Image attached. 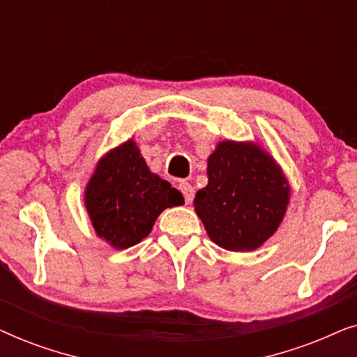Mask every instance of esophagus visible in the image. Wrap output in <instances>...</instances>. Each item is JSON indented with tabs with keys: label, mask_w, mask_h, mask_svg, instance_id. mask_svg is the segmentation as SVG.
Instances as JSON below:
<instances>
[{
	"label": "esophagus",
	"mask_w": 357,
	"mask_h": 357,
	"mask_svg": "<svg viewBox=\"0 0 357 357\" xmlns=\"http://www.w3.org/2000/svg\"><path fill=\"white\" fill-rule=\"evenodd\" d=\"M178 190L182 192L183 198H185V203L190 204L193 202V197H195V190L192 185H190L188 182H185V180H182V182L178 183Z\"/></svg>",
	"instance_id": "1"
}]
</instances>
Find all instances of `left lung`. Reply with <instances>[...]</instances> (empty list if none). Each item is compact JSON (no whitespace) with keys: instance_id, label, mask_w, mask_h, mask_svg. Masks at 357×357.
<instances>
[{"instance_id":"1","label":"left lung","mask_w":357,"mask_h":357,"mask_svg":"<svg viewBox=\"0 0 357 357\" xmlns=\"http://www.w3.org/2000/svg\"><path fill=\"white\" fill-rule=\"evenodd\" d=\"M289 197V183L271 154L255 143L227 139L208 158V185L193 204L216 245L250 252L280 227Z\"/></svg>"}]
</instances>
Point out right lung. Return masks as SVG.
Here are the masks:
<instances>
[{
	"mask_svg": "<svg viewBox=\"0 0 357 357\" xmlns=\"http://www.w3.org/2000/svg\"><path fill=\"white\" fill-rule=\"evenodd\" d=\"M182 203V193L148 169L133 139L99 160L84 193L96 234L119 250L148 237L159 214Z\"/></svg>",
	"mask_w": 357,
	"mask_h": 357,
	"instance_id": "1",
	"label": "right lung"
}]
</instances>
